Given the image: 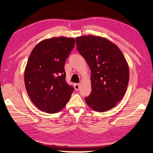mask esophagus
Wrapping results in <instances>:
<instances>
[{"instance_id": "esophagus-1", "label": "esophagus", "mask_w": 153, "mask_h": 153, "mask_svg": "<svg viewBox=\"0 0 153 153\" xmlns=\"http://www.w3.org/2000/svg\"><path fill=\"white\" fill-rule=\"evenodd\" d=\"M74 88L76 90H78L80 88V84H74Z\"/></svg>"}]
</instances>
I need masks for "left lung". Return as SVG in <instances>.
Wrapping results in <instances>:
<instances>
[{
	"label": "left lung",
	"mask_w": 153,
	"mask_h": 153,
	"mask_svg": "<svg viewBox=\"0 0 153 153\" xmlns=\"http://www.w3.org/2000/svg\"><path fill=\"white\" fill-rule=\"evenodd\" d=\"M76 40L77 51L91 71L92 92L85 101L97 112L109 110L122 99L128 88L126 59L118 46L105 38L88 35Z\"/></svg>",
	"instance_id": "1"
}]
</instances>
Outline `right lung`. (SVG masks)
Segmentation results:
<instances>
[{"label": "right lung", "instance_id": "obj_1", "mask_svg": "<svg viewBox=\"0 0 153 153\" xmlns=\"http://www.w3.org/2000/svg\"><path fill=\"white\" fill-rule=\"evenodd\" d=\"M75 45L74 38L43 40L31 52L25 69L27 94L36 107L47 113L61 111L74 88L66 82L65 63Z\"/></svg>", "mask_w": 153, "mask_h": 153}]
</instances>
